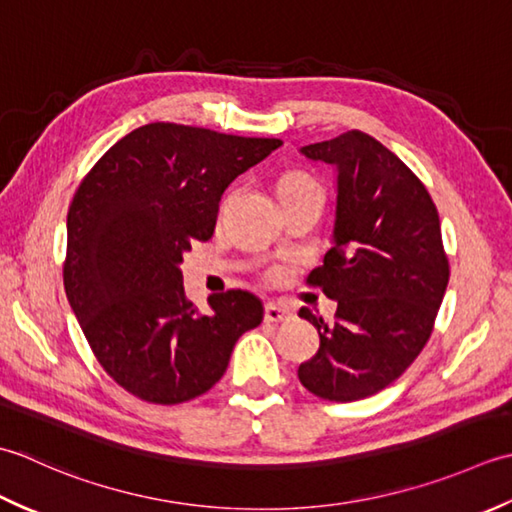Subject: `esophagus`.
I'll list each match as a JSON object with an SVG mask.
<instances>
[{"label":"esophagus","instance_id":"34e87169","mask_svg":"<svg viewBox=\"0 0 512 512\" xmlns=\"http://www.w3.org/2000/svg\"><path fill=\"white\" fill-rule=\"evenodd\" d=\"M291 318H294V314H291L289 309L276 305V302H269V305L265 307V322H271V325H280V322H289Z\"/></svg>","mask_w":512,"mask_h":512}]
</instances>
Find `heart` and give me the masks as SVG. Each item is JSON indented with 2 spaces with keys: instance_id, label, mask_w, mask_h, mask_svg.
Masks as SVG:
<instances>
[{
  "instance_id": "b5f03b06",
  "label": "heart",
  "mask_w": 512,
  "mask_h": 512,
  "mask_svg": "<svg viewBox=\"0 0 512 512\" xmlns=\"http://www.w3.org/2000/svg\"><path fill=\"white\" fill-rule=\"evenodd\" d=\"M314 187H318V185L314 179H311V176L302 174V172H287L280 176V181H278V196L314 190Z\"/></svg>"
}]
</instances>
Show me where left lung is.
I'll return each instance as SVG.
<instances>
[{"instance_id":"8db88e82","label":"left lung","mask_w":512,"mask_h":512,"mask_svg":"<svg viewBox=\"0 0 512 512\" xmlns=\"http://www.w3.org/2000/svg\"><path fill=\"white\" fill-rule=\"evenodd\" d=\"M300 154L336 170L331 249L307 283L338 309L331 325L300 309L320 349L298 378L322 400L356 402L398 380L431 336L448 285L440 216L422 181L360 130Z\"/></svg>"}]
</instances>
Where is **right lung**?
I'll return each instance as SVG.
<instances>
[{"label": "right lung", "mask_w": 512, "mask_h": 512, "mask_svg": "<svg viewBox=\"0 0 512 512\" xmlns=\"http://www.w3.org/2000/svg\"><path fill=\"white\" fill-rule=\"evenodd\" d=\"M176 123L119 139L81 181L68 210L64 287L110 378L152 404H181L223 378L236 340L263 322L243 289L207 298L183 289V254L210 241L218 201L238 174L280 148Z\"/></svg>", "instance_id": "right-lung-1"}]
</instances>
